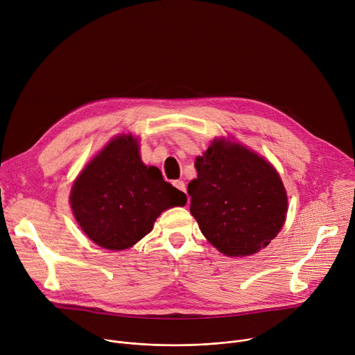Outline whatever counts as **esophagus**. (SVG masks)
<instances>
[{
    "label": "esophagus",
    "instance_id": "1",
    "mask_svg": "<svg viewBox=\"0 0 355 355\" xmlns=\"http://www.w3.org/2000/svg\"><path fill=\"white\" fill-rule=\"evenodd\" d=\"M173 185H174L177 189H180L181 192H187V187H185V182H184V181L177 180V181L173 182Z\"/></svg>",
    "mask_w": 355,
    "mask_h": 355
}]
</instances>
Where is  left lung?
Instances as JSON below:
<instances>
[{
  "mask_svg": "<svg viewBox=\"0 0 355 355\" xmlns=\"http://www.w3.org/2000/svg\"><path fill=\"white\" fill-rule=\"evenodd\" d=\"M191 214L209 243L229 257L267 247L281 230L288 198L275 168L237 143L214 140L195 160Z\"/></svg>",
  "mask_w": 355,
  "mask_h": 355,
  "instance_id": "1",
  "label": "left lung"
}]
</instances>
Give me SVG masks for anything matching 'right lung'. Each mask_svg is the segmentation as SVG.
I'll return each instance as SVG.
<instances>
[{
	"mask_svg": "<svg viewBox=\"0 0 355 355\" xmlns=\"http://www.w3.org/2000/svg\"><path fill=\"white\" fill-rule=\"evenodd\" d=\"M70 204L84 233L98 245L125 250L150 230L157 216L184 207L187 195L164 181L156 167H146L137 140L118 136L81 171Z\"/></svg>",
	"mask_w": 355,
	"mask_h": 355,
	"instance_id": "add662e5",
	"label": "right lung"
}]
</instances>
